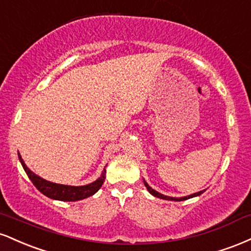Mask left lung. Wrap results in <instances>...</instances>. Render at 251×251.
<instances>
[{
  "mask_svg": "<svg viewBox=\"0 0 251 251\" xmlns=\"http://www.w3.org/2000/svg\"><path fill=\"white\" fill-rule=\"evenodd\" d=\"M144 185L146 186V189H148V191L150 192V194H151L152 196H154V197H158V198H160V200H166V201H185V200H189V198H192V197H197V196L201 195V194H203L204 191H205V190H201V191H198V192H196V194H192V195L185 196V197H179V198H178V197H170V196H165V195L160 194V192L155 191V190L152 189L151 186H150L149 184L146 183L145 179H144Z\"/></svg>",
  "mask_w": 251,
  "mask_h": 251,
  "instance_id": "1",
  "label": "left lung"
}]
</instances>
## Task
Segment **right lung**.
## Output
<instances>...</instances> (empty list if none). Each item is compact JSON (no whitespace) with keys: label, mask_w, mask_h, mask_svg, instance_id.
<instances>
[{"label":"right lung","mask_w":251,"mask_h":251,"mask_svg":"<svg viewBox=\"0 0 251 251\" xmlns=\"http://www.w3.org/2000/svg\"><path fill=\"white\" fill-rule=\"evenodd\" d=\"M19 159L21 162V165L27 174L31 183L35 185V188L39 190L40 192H42L43 195L47 196V197L51 198V200L55 201H76L85 200V198L91 197L96 192L101 188V185L105 181L106 178V165L103 171L101 172V176L98 178L97 180H94L93 183H89L87 185H81V186H72V185H63V184H56L53 181L46 180L43 178L34 174L31 170L25 165V163L22 159L21 154L19 153Z\"/></svg>","instance_id":"right-lung-1"}]
</instances>
